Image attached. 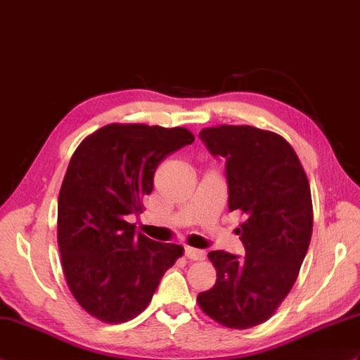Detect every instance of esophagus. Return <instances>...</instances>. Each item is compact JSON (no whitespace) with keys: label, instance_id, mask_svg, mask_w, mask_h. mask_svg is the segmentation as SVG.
<instances>
[{"label":"esophagus","instance_id":"esophagus-1","mask_svg":"<svg viewBox=\"0 0 360 360\" xmlns=\"http://www.w3.org/2000/svg\"><path fill=\"white\" fill-rule=\"evenodd\" d=\"M186 256L188 259H191V261H204V259H205V252H204V250H199V248L187 247L186 248Z\"/></svg>","mask_w":360,"mask_h":360}]
</instances>
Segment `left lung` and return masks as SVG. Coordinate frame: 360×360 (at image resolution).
<instances>
[{
    "instance_id": "obj_1",
    "label": "left lung",
    "mask_w": 360,
    "mask_h": 360,
    "mask_svg": "<svg viewBox=\"0 0 360 360\" xmlns=\"http://www.w3.org/2000/svg\"><path fill=\"white\" fill-rule=\"evenodd\" d=\"M199 138L224 158L229 210L247 219L238 229L245 256L208 253L218 279L198 302L224 327L252 328L269 319L296 282L313 231L310 186L293 147L273 131L219 125Z\"/></svg>"
}]
</instances>
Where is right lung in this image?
Segmentation results:
<instances>
[{"instance_id":"obj_1","label":"right lung","mask_w":360,"mask_h":360,"mask_svg":"<svg viewBox=\"0 0 360 360\" xmlns=\"http://www.w3.org/2000/svg\"><path fill=\"white\" fill-rule=\"evenodd\" d=\"M193 141L184 127L108 124L75 150L58 198V245L72 295L96 319L121 323L144 311L184 255L125 218L142 210L164 158Z\"/></svg>"}]
</instances>
